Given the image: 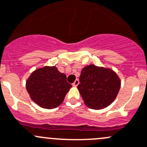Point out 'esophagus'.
<instances>
[{
  "mask_svg": "<svg viewBox=\"0 0 147 147\" xmlns=\"http://www.w3.org/2000/svg\"><path fill=\"white\" fill-rule=\"evenodd\" d=\"M79 83H80V81H79V80H75V82H73V83H72V85H73V86H78V85H79Z\"/></svg>",
  "mask_w": 147,
  "mask_h": 147,
  "instance_id": "esophagus-1",
  "label": "esophagus"
}]
</instances>
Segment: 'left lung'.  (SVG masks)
Returning <instances> with one entry per match:
<instances>
[{"label": "left lung", "mask_w": 147, "mask_h": 147, "mask_svg": "<svg viewBox=\"0 0 147 147\" xmlns=\"http://www.w3.org/2000/svg\"><path fill=\"white\" fill-rule=\"evenodd\" d=\"M78 88L85 105L92 109H102L114 101L121 88L120 78L109 68L94 65L81 71Z\"/></svg>", "instance_id": "1"}]
</instances>
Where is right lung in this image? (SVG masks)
<instances>
[{
    "mask_svg": "<svg viewBox=\"0 0 147 147\" xmlns=\"http://www.w3.org/2000/svg\"><path fill=\"white\" fill-rule=\"evenodd\" d=\"M26 90L31 99L40 107L55 108L62 103L72 85L67 77L59 72L55 66L39 68L27 79Z\"/></svg>",
    "mask_w": 147,
    "mask_h": 147,
    "instance_id": "1",
    "label": "right lung"
}]
</instances>
